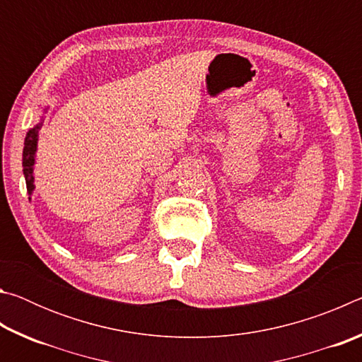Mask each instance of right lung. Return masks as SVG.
<instances>
[{"label":"right lung","mask_w":362,"mask_h":362,"mask_svg":"<svg viewBox=\"0 0 362 362\" xmlns=\"http://www.w3.org/2000/svg\"><path fill=\"white\" fill-rule=\"evenodd\" d=\"M46 107L42 110L41 121L38 124H35L32 129H28L25 136V142H23V153H22V166H23V177H25L27 183V192L30 196V201H32V194L35 192V164H36V151H38V139H40V129L42 126V121H45V113L47 112Z\"/></svg>","instance_id":"right-lung-1"}]
</instances>
